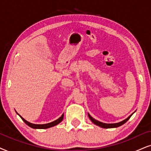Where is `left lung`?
Listing matches in <instances>:
<instances>
[{
    "mask_svg": "<svg viewBox=\"0 0 151 151\" xmlns=\"http://www.w3.org/2000/svg\"><path fill=\"white\" fill-rule=\"evenodd\" d=\"M134 113H133V114H134ZM132 114H131L130 116H129L128 117L126 118V119L123 120V121H121V122H119V123H102V122H100L99 121H97V120H95V118H93L92 116L90 115L89 114H88V117H89L90 119H91V121H92L93 123L95 124V125H98V126H99V127H102V128H114V127H118L119 126H121V125H123L124 123H126V122L129 119V118L131 117Z\"/></svg>",
    "mask_w": 151,
    "mask_h": 151,
    "instance_id": "8db88e82",
    "label": "left lung"
}]
</instances>
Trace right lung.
<instances>
[{
	"label": "right lung",
	"mask_w": 151,
	"mask_h": 151,
	"mask_svg": "<svg viewBox=\"0 0 151 151\" xmlns=\"http://www.w3.org/2000/svg\"><path fill=\"white\" fill-rule=\"evenodd\" d=\"M18 114V115L20 116L21 118H22L23 121H24V122L26 124V125H28V126L32 127V128H33V129H47V128H49V127L55 126V125H58V124L60 123V122L63 121V116H64V114H63L62 116H60V118H58V119L56 120V121L51 122V123H47V124H33V123H30V122H28L27 121H26V120H25L24 118H22V116H21L19 114Z\"/></svg>",
	"instance_id": "obj_1"
}]
</instances>
